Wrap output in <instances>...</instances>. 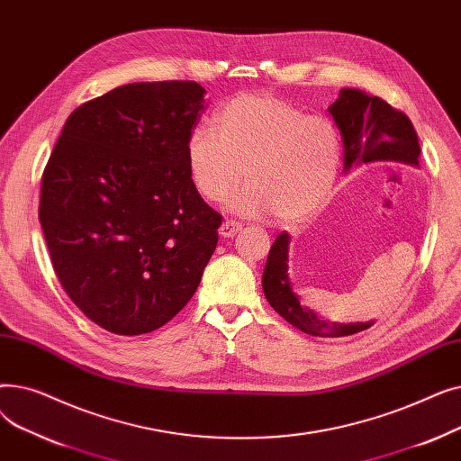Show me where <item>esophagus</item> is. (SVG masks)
Masks as SVG:
<instances>
[{
	"label": "esophagus",
	"mask_w": 461,
	"mask_h": 461,
	"mask_svg": "<svg viewBox=\"0 0 461 461\" xmlns=\"http://www.w3.org/2000/svg\"><path fill=\"white\" fill-rule=\"evenodd\" d=\"M218 231H221L222 237H233L235 233L240 231V224H239V222H233V221H226Z\"/></svg>",
	"instance_id": "34e87169"
}]
</instances>
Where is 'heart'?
Segmentation results:
<instances>
[{"mask_svg": "<svg viewBox=\"0 0 461 461\" xmlns=\"http://www.w3.org/2000/svg\"><path fill=\"white\" fill-rule=\"evenodd\" d=\"M216 131L194 127L186 138V164L196 190L221 202L228 198L243 216L275 212L294 222L316 211L336 181L342 140L325 115H304L273 95H243L216 113Z\"/></svg>", "mask_w": 461, "mask_h": 461, "instance_id": "b5f03b06", "label": "heart"}]
</instances>
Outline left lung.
Returning <instances> with one entry per match:
<instances>
[{"instance_id": "obj_1", "label": "left lung", "mask_w": 461, "mask_h": 461, "mask_svg": "<svg viewBox=\"0 0 461 461\" xmlns=\"http://www.w3.org/2000/svg\"><path fill=\"white\" fill-rule=\"evenodd\" d=\"M329 113L342 136L344 174H348L351 167L384 160L415 167L420 166V145L413 123L403 112L394 110L379 96L344 87L338 93V99L329 106ZM289 243H292V237L287 231H282L276 237L261 278L263 294L280 316L299 330L323 338H340L370 329L374 321L334 323L301 304L287 273Z\"/></svg>"}]
</instances>
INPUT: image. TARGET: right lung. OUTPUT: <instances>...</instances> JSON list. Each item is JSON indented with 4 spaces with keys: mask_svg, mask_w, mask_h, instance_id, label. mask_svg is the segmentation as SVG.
I'll return each mask as SVG.
<instances>
[{
    "mask_svg": "<svg viewBox=\"0 0 461 461\" xmlns=\"http://www.w3.org/2000/svg\"><path fill=\"white\" fill-rule=\"evenodd\" d=\"M203 93L179 80L119 86L68 115L44 167L39 221L54 271L113 334L172 320L216 249L222 216L186 164Z\"/></svg>",
    "mask_w": 461,
    "mask_h": 461,
    "instance_id": "1",
    "label": "right lung"
}]
</instances>
